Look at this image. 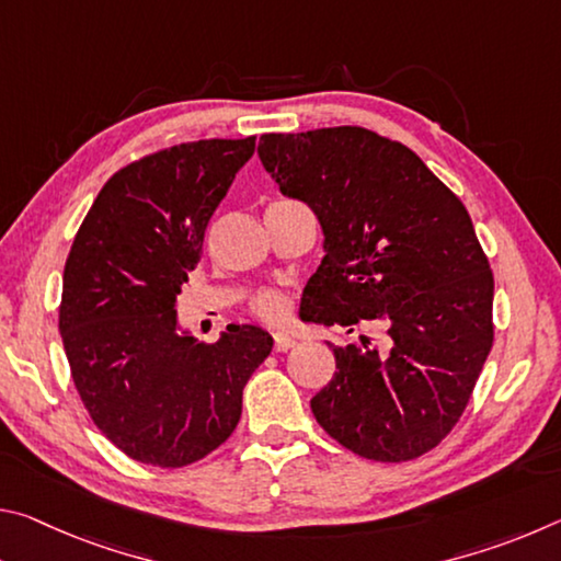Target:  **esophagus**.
<instances>
[{"instance_id": "esophagus-1", "label": "esophagus", "mask_w": 561, "mask_h": 561, "mask_svg": "<svg viewBox=\"0 0 561 561\" xmlns=\"http://www.w3.org/2000/svg\"><path fill=\"white\" fill-rule=\"evenodd\" d=\"M272 339H274V351H289L297 346V339H291L289 334H282V331L279 334H274Z\"/></svg>"}]
</instances>
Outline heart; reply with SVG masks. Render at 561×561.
Instances as JSON below:
<instances>
[{"mask_svg":"<svg viewBox=\"0 0 561 561\" xmlns=\"http://www.w3.org/2000/svg\"><path fill=\"white\" fill-rule=\"evenodd\" d=\"M250 311L270 324H282L289 319V299L277 289H262L250 299Z\"/></svg>","mask_w":561,"mask_h":561,"instance_id":"heart-1","label":"heart"}]
</instances>
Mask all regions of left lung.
Masks as SVG:
<instances>
[{
    "label": "left lung",
    "instance_id": "8db88e82",
    "mask_svg": "<svg viewBox=\"0 0 561 561\" xmlns=\"http://www.w3.org/2000/svg\"><path fill=\"white\" fill-rule=\"evenodd\" d=\"M257 153L324 230L311 319L383 329L381 346L329 344L336 374L311 413L360 458H421L460 421L495 339V279L468 210L411 148L368 128L264 133Z\"/></svg>",
    "mask_w": 561,
    "mask_h": 561
}]
</instances>
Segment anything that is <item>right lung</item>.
I'll return each mask as SVG.
<instances>
[{
	"instance_id": "1",
	"label": "right lung",
	"mask_w": 561,
	"mask_h": 561,
	"mask_svg": "<svg viewBox=\"0 0 561 561\" xmlns=\"http://www.w3.org/2000/svg\"><path fill=\"white\" fill-rule=\"evenodd\" d=\"M257 138H210L133 160L73 237L59 329L96 428L128 458L183 468L230 438L242 391L272 351L260 327L205 344L178 334L175 297L203 257L217 205Z\"/></svg>"
}]
</instances>
